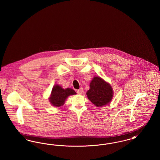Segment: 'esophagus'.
Instances as JSON below:
<instances>
[{
    "label": "esophagus",
    "mask_w": 160,
    "mask_h": 160,
    "mask_svg": "<svg viewBox=\"0 0 160 160\" xmlns=\"http://www.w3.org/2000/svg\"><path fill=\"white\" fill-rule=\"evenodd\" d=\"M83 89L82 88H80L77 91V92L78 94H82L83 93Z\"/></svg>",
    "instance_id": "34e87169"
}]
</instances>
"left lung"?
<instances>
[{
  "label": "left lung",
  "mask_w": 160,
  "mask_h": 160,
  "mask_svg": "<svg viewBox=\"0 0 160 160\" xmlns=\"http://www.w3.org/2000/svg\"><path fill=\"white\" fill-rule=\"evenodd\" d=\"M86 94L88 99L95 106L102 107L111 101L113 90L110 84L101 78L95 77L90 83V89Z\"/></svg>",
  "instance_id": "obj_1"
}]
</instances>
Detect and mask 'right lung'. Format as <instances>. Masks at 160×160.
Wrapping results in <instances>:
<instances>
[{
	"instance_id": "add662e5",
	"label": "right lung",
	"mask_w": 160,
	"mask_h": 160,
	"mask_svg": "<svg viewBox=\"0 0 160 160\" xmlns=\"http://www.w3.org/2000/svg\"><path fill=\"white\" fill-rule=\"evenodd\" d=\"M74 94H76V92L72 89H63L60 86L55 85L52 89L50 101L54 106L60 107L64 104L68 96Z\"/></svg>"
}]
</instances>
